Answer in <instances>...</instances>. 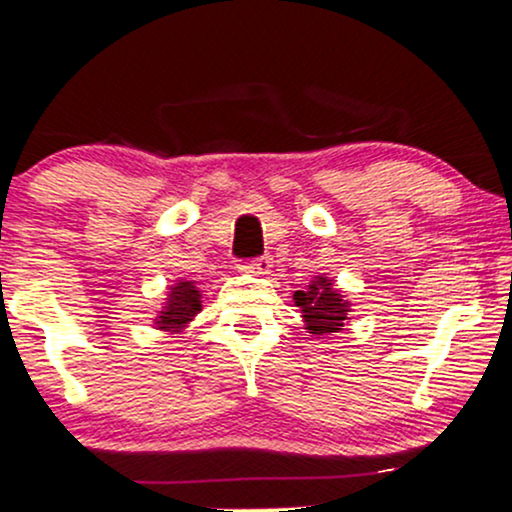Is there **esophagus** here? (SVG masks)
<instances>
[{
	"instance_id": "obj_1",
	"label": "esophagus",
	"mask_w": 512,
	"mask_h": 512,
	"mask_svg": "<svg viewBox=\"0 0 512 512\" xmlns=\"http://www.w3.org/2000/svg\"><path fill=\"white\" fill-rule=\"evenodd\" d=\"M269 267H272V260H269V255L255 257V260L245 262V269H250L252 274H267Z\"/></svg>"
}]
</instances>
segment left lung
Segmentation results:
<instances>
[{
  "label": "left lung",
  "mask_w": 512,
  "mask_h": 512,
  "mask_svg": "<svg viewBox=\"0 0 512 512\" xmlns=\"http://www.w3.org/2000/svg\"><path fill=\"white\" fill-rule=\"evenodd\" d=\"M296 306H301L306 328L313 335L338 333L342 323L347 320L350 301H345L338 291L333 289V282L325 277H316V282L308 286V291H296Z\"/></svg>",
  "instance_id": "8db88e82"
}]
</instances>
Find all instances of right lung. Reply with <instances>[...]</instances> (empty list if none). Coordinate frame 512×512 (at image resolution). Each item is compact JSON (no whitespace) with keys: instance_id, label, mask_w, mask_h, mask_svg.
<instances>
[{"instance_id":"right-lung-1","label":"right lung","mask_w":512,"mask_h":512,"mask_svg":"<svg viewBox=\"0 0 512 512\" xmlns=\"http://www.w3.org/2000/svg\"><path fill=\"white\" fill-rule=\"evenodd\" d=\"M201 311V294L192 282H179L172 286L170 301H167L165 311H160L162 316H157V325L167 330L184 328V323H189L196 313Z\"/></svg>"}]
</instances>
